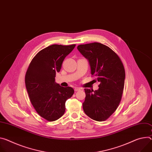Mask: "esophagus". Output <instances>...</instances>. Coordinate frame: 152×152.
I'll return each instance as SVG.
<instances>
[{
    "mask_svg": "<svg viewBox=\"0 0 152 152\" xmlns=\"http://www.w3.org/2000/svg\"><path fill=\"white\" fill-rule=\"evenodd\" d=\"M79 90H80V89L79 88H77V87L75 88V91H79Z\"/></svg>",
    "mask_w": 152,
    "mask_h": 152,
    "instance_id": "34e87169",
    "label": "esophagus"
}]
</instances>
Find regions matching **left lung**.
Masks as SVG:
<instances>
[{
  "label": "left lung",
  "mask_w": 152,
  "mask_h": 152,
  "mask_svg": "<svg viewBox=\"0 0 152 152\" xmlns=\"http://www.w3.org/2000/svg\"><path fill=\"white\" fill-rule=\"evenodd\" d=\"M79 52L88 60L91 74L100 82L97 90L85 88L82 104L85 113L96 121H104L117 109L123 93L125 69L118 55L98 42L79 45Z\"/></svg>",
  "instance_id": "8db88e82"
}]
</instances>
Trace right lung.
I'll use <instances>...</instances> for the list:
<instances>
[{
	"mask_svg": "<svg viewBox=\"0 0 152 152\" xmlns=\"http://www.w3.org/2000/svg\"><path fill=\"white\" fill-rule=\"evenodd\" d=\"M75 46H48L36 55L27 69L25 82L30 101L36 112L48 121H56L64 114L65 102L74 93L73 88L57 84L55 77Z\"/></svg>",
	"mask_w": 152,
	"mask_h": 152,
	"instance_id": "1",
	"label": "right lung"
}]
</instances>
